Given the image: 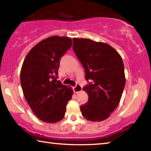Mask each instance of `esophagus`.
<instances>
[{"label": "esophagus", "mask_w": 151, "mask_h": 151, "mask_svg": "<svg viewBox=\"0 0 151 151\" xmlns=\"http://www.w3.org/2000/svg\"><path fill=\"white\" fill-rule=\"evenodd\" d=\"M73 90L75 93H79V92H81L82 91L81 86L80 85H78V84H76V85L73 88Z\"/></svg>", "instance_id": "obj_1"}]
</instances>
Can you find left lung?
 <instances>
[{
	"mask_svg": "<svg viewBox=\"0 0 151 151\" xmlns=\"http://www.w3.org/2000/svg\"><path fill=\"white\" fill-rule=\"evenodd\" d=\"M73 50L85 71L83 87L88 102L81 106L88 121H102L116 109L125 86L123 61L119 52L106 43L83 38H74Z\"/></svg>",
	"mask_w": 151,
	"mask_h": 151,
	"instance_id": "1",
	"label": "left lung"
}]
</instances>
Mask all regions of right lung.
Instances as JSON below:
<instances>
[{
	"instance_id": "right-lung-1",
	"label": "right lung",
	"mask_w": 151,
	"mask_h": 151,
	"mask_svg": "<svg viewBox=\"0 0 151 151\" xmlns=\"http://www.w3.org/2000/svg\"><path fill=\"white\" fill-rule=\"evenodd\" d=\"M72 44L69 37H50L36 45L22 64L20 84L24 97L36 116L43 122L61 121L72 98V88L57 80L60 58Z\"/></svg>"
}]
</instances>
